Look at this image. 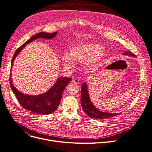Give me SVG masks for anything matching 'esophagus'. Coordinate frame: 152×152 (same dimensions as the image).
Wrapping results in <instances>:
<instances>
[{
  "label": "esophagus",
  "mask_w": 152,
  "mask_h": 152,
  "mask_svg": "<svg viewBox=\"0 0 152 152\" xmlns=\"http://www.w3.org/2000/svg\"><path fill=\"white\" fill-rule=\"evenodd\" d=\"M73 83H75V84H78L79 83V80L77 78H75L73 80Z\"/></svg>",
  "instance_id": "1"
}]
</instances>
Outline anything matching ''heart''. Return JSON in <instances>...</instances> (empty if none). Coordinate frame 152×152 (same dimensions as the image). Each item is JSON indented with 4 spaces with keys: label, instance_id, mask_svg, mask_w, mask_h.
Instances as JSON below:
<instances>
[{
    "label": "heart",
    "instance_id": "b5f03b06",
    "mask_svg": "<svg viewBox=\"0 0 152 152\" xmlns=\"http://www.w3.org/2000/svg\"><path fill=\"white\" fill-rule=\"evenodd\" d=\"M104 56V51L100 45L94 43L82 44L71 48L68 54H64L62 57L64 65L72 69L73 68V61L84 63L85 67L91 68L98 64Z\"/></svg>",
    "mask_w": 152,
    "mask_h": 152
}]
</instances>
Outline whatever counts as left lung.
<instances>
[{
	"instance_id": "8db88e82",
	"label": "left lung",
	"mask_w": 152,
	"mask_h": 152,
	"mask_svg": "<svg viewBox=\"0 0 152 152\" xmlns=\"http://www.w3.org/2000/svg\"><path fill=\"white\" fill-rule=\"evenodd\" d=\"M124 55H129L131 56L136 57V55H134L132 51H127L125 53H124ZM80 102L82 108L84 112L90 118L94 119H107L108 118L114 117L116 115H119L120 113H108L106 112H102L99 111V110L96 108L93 104L91 103L88 92L87 90V84L86 82H84L83 84L82 85L81 87V97H80Z\"/></svg>"
}]
</instances>
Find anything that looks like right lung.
Returning a JSON list of instances; mask_svg holds the SVG:
<instances>
[{
    "label": "right lung",
    "instance_id": "add662e5",
    "mask_svg": "<svg viewBox=\"0 0 152 152\" xmlns=\"http://www.w3.org/2000/svg\"><path fill=\"white\" fill-rule=\"evenodd\" d=\"M56 34L57 32L53 33L40 32L31 37L28 40H27L21 47H20L14 54L11 61V69L17 55L26 44L39 38L50 39L53 38ZM10 78V87L12 92L16 95L19 104L23 108L39 115H49L53 113L57 109L61 100L63 91L69 83V82L72 80V79L69 77H59L54 86L47 92L42 94L31 96L25 94L16 88L12 82L11 73Z\"/></svg>",
    "mask_w": 152,
    "mask_h": 152
}]
</instances>
